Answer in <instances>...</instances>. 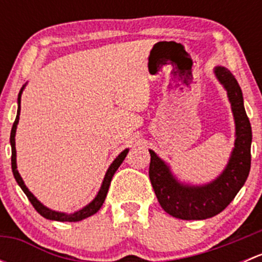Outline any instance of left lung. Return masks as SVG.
Segmentation results:
<instances>
[{"label":"left lung","instance_id":"8db88e82","mask_svg":"<svg viewBox=\"0 0 262 262\" xmlns=\"http://www.w3.org/2000/svg\"><path fill=\"white\" fill-rule=\"evenodd\" d=\"M214 76L227 91L234 119V147L224 170L207 184L182 182L173 175L170 165L149 149V180L162 209L185 221L212 218L226 209L244 186L251 167L252 130L246 114L241 87L226 67L216 66Z\"/></svg>","mask_w":262,"mask_h":262}]
</instances>
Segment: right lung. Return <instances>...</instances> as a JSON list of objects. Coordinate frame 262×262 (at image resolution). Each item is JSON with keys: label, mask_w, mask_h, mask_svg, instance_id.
I'll return each instance as SVG.
<instances>
[{"label": "right lung", "mask_w": 262, "mask_h": 262, "mask_svg": "<svg viewBox=\"0 0 262 262\" xmlns=\"http://www.w3.org/2000/svg\"><path fill=\"white\" fill-rule=\"evenodd\" d=\"M26 83L24 84L23 87H21L20 92H18V96H17V114H16V119H15L14 121V125H12V129H11V136H10V143H11V167H12V173H14V178L16 182L18 184V186L23 189V191L25 192V195L28 196V199L30 200V203L33 204V207L35 208V210L40 214L41 216H44V218L49 219V221H57V222H80L82 219H86L89 218V216L94 215L95 213H97L100 210V208L102 207V204H104L105 202V198H106V194H107V190H109V186H110V182H112V179L113 176H114V173L116 172V170L119 168V166L123 163L124 158L126 157V155H128L129 152V148H126V149H124L123 152L120 153V155L118 156V157L115 158L114 161H113L112 165L109 166V168H107L106 173H105V178L104 180H102V184L101 186H100V190L99 192L96 194V196L92 199V202H90L89 204L86 205V207H83L82 209L77 210V212L75 213H63V212H57V210H53L50 209V208L46 207V205L43 204V203L39 202L38 199H36L35 196H34L33 192L30 191V190L26 187L25 182H24L23 178L20 176V173H18L17 171V163H16V147H15V136H16V129H17V124H18V119H20V110H21V95H23V91L24 89H25Z\"/></svg>", "instance_id": "add662e5"}]
</instances>
